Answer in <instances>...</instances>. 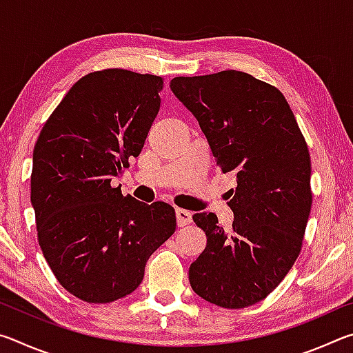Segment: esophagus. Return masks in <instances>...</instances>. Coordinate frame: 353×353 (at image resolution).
I'll list each match as a JSON object with an SVG mask.
<instances>
[{"mask_svg":"<svg viewBox=\"0 0 353 353\" xmlns=\"http://www.w3.org/2000/svg\"><path fill=\"white\" fill-rule=\"evenodd\" d=\"M176 219H177V225L179 227H183L191 223V219H193V214L188 210H183V208H177L176 210Z\"/></svg>","mask_w":353,"mask_h":353,"instance_id":"1","label":"esophagus"}]
</instances>
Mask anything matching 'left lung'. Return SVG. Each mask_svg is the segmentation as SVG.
Listing matches in <instances>:
<instances>
[{
	"label": "left lung",
	"mask_w": 353,
	"mask_h": 353,
	"mask_svg": "<svg viewBox=\"0 0 353 353\" xmlns=\"http://www.w3.org/2000/svg\"><path fill=\"white\" fill-rule=\"evenodd\" d=\"M170 87L199 121L221 171L236 174L230 232L214 213L193 216L207 246L191 263L190 285L218 307L254 305L302 249L312 210L305 139L282 92L243 71L179 76Z\"/></svg>",
	"instance_id": "left-lung-1"
}]
</instances>
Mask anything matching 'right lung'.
Segmentation results:
<instances>
[{"label":"right lung","instance_id":"right-lung-1","mask_svg":"<svg viewBox=\"0 0 353 353\" xmlns=\"http://www.w3.org/2000/svg\"><path fill=\"white\" fill-rule=\"evenodd\" d=\"M163 79L109 68L81 77L48 118L32 155L31 202L45 260L65 290L107 303L139 288L149 256L176 230L110 182L141 152Z\"/></svg>","mask_w":353,"mask_h":353}]
</instances>
